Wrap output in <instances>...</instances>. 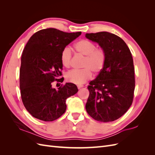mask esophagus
Wrapping results in <instances>:
<instances>
[{"label":"esophagus","instance_id":"1","mask_svg":"<svg viewBox=\"0 0 155 155\" xmlns=\"http://www.w3.org/2000/svg\"><path fill=\"white\" fill-rule=\"evenodd\" d=\"M82 87H83V85H78V89H80V88H82Z\"/></svg>","mask_w":155,"mask_h":155}]
</instances>
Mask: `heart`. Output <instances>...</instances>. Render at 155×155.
I'll list each match as a JSON object with an SVG mask.
<instances>
[{"instance_id":"obj_1","label":"heart","mask_w":155,"mask_h":155,"mask_svg":"<svg viewBox=\"0 0 155 155\" xmlns=\"http://www.w3.org/2000/svg\"><path fill=\"white\" fill-rule=\"evenodd\" d=\"M77 53L84 56L81 67L79 70H71L67 73V80L76 85H82L92 78L93 74H100L104 68L107 61L105 51L101 48H96L92 42L81 39L74 45ZM72 52L68 46L64 47L61 53V61L64 67L70 68L72 64Z\"/></svg>"}]
</instances>
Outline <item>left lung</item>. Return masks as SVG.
<instances>
[{
  "instance_id": "obj_1",
  "label": "left lung",
  "mask_w": 155,
  "mask_h": 155,
  "mask_svg": "<svg viewBox=\"0 0 155 155\" xmlns=\"http://www.w3.org/2000/svg\"><path fill=\"white\" fill-rule=\"evenodd\" d=\"M85 37L99 44L107 54L104 68L88 86L87 112L97 121H114L128 110L133 101L135 78L132 54L124 41L111 33H92Z\"/></svg>"
}]
</instances>
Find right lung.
Returning a JSON list of instances; mask_svg holds the SVG:
<instances>
[{
	"instance_id": "add662e5",
	"label": "right lung",
	"mask_w": 155,
	"mask_h": 155,
	"mask_svg": "<svg viewBox=\"0 0 155 155\" xmlns=\"http://www.w3.org/2000/svg\"><path fill=\"white\" fill-rule=\"evenodd\" d=\"M81 34L47 28L37 31L28 41L21 57L19 83L23 104L34 118L57 120L66 110V100L78 92L75 84L67 83L56 90L51 83L63 81V78L57 79L62 76L61 53Z\"/></svg>"
}]
</instances>
